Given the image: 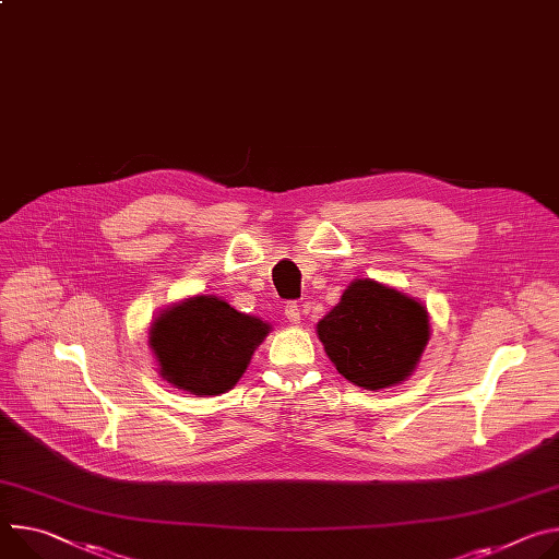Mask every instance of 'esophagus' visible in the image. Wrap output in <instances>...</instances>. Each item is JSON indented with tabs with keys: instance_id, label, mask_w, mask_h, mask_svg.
Masks as SVG:
<instances>
[{
	"instance_id": "34e87169",
	"label": "esophagus",
	"mask_w": 559,
	"mask_h": 559,
	"mask_svg": "<svg viewBox=\"0 0 559 559\" xmlns=\"http://www.w3.org/2000/svg\"><path fill=\"white\" fill-rule=\"evenodd\" d=\"M285 317H287V321L292 323V325H296V323H300V306L298 302H287L285 306Z\"/></svg>"
}]
</instances>
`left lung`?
<instances>
[{
    "label": "left lung",
    "mask_w": 559,
    "mask_h": 559,
    "mask_svg": "<svg viewBox=\"0 0 559 559\" xmlns=\"http://www.w3.org/2000/svg\"><path fill=\"white\" fill-rule=\"evenodd\" d=\"M317 334L349 383L381 390L408 379L430 338L428 310L419 300L372 278H357Z\"/></svg>",
    "instance_id": "8db88e82"
}]
</instances>
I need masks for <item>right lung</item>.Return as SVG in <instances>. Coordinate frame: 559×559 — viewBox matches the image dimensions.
<instances>
[{
  "label": "right lung",
  "instance_id": "1",
  "mask_svg": "<svg viewBox=\"0 0 559 559\" xmlns=\"http://www.w3.org/2000/svg\"><path fill=\"white\" fill-rule=\"evenodd\" d=\"M270 325L218 296H191L167 308L148 330L160 374L191 394H223L247 370Z\"/></svg>",
  "mask_w": 559,
  "mask_h": 559
}]
</instances>
